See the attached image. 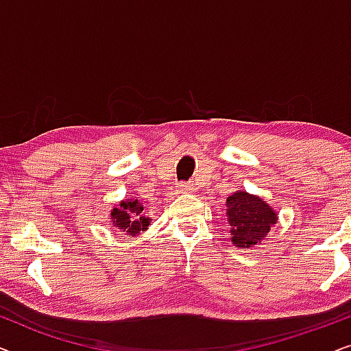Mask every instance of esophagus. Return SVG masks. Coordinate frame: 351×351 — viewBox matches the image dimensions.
<instances>
[{"label":"esophagus","instance_id":"1","mask_svg":"<svg viewBox=\"0 0 351 351\" xmlns=\"http://www.w3.org/2000/svg\"><path fill=\"white\" fill-rule=\"evenodd\" d=\"M193 190H195L193 184H180V185H179V193H182V195L193 193Z\"/></svg>","mask_w":351,"mask_h":351}]
</instances>
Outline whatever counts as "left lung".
Segmentation results:
<instances>
[{
	"mask_svg": "<svg viewBox=\"0 0 351 351\" xmlns=\"http://www.w3.org/2000/svg\"><path fill=\"white\" fill-rule=\"evenodd\" d=\"M232 244L238 249H252L261 244L278 222V213L261 196L244 190L234 191L225 201Z\"/></svg>",
	"mask_w": 351,
	"mask_h": 351,
	"instance_id": "8db88e82",
	"label": "left lung"
}]
</instances>
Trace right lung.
Masks as SVG:
<instances>
[{
  "instance_id": "1",
  "label": "right lung",
  "mask_w": 351,
  "mask_h": 351,
  "mask_svg": "<svg viewBox=\"0 0 351 351\" xmlns=\"http://www.w3.org/2000/svg\"><path fill=\"white\" fill-rule=\"evenodd\" d=\"M152 219L143 213V203L136 198H126L119 201L110 210V225L118 232L126 233L129 238H136L141 232H145Z\"/></svg>"
}]
</instances>
